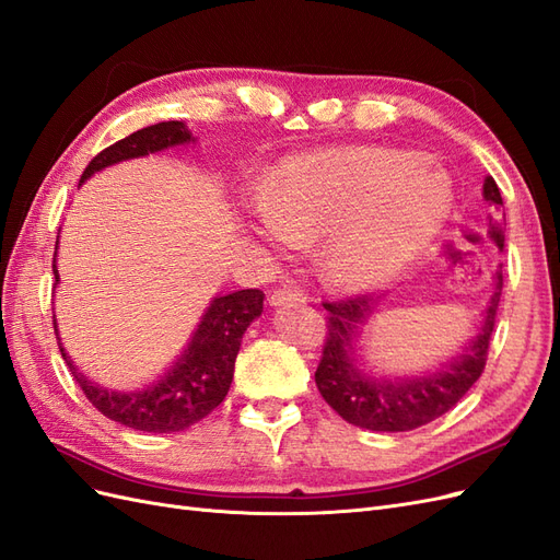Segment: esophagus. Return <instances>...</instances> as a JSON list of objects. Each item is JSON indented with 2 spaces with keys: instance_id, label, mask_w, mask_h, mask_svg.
<instances>
[{
  "instance_id": "obj_1",
  "label": "esophagus",
  "mask_w": 560,
  "mask_h": 560,
  "mask_svg": "<svg viewBox=\"0 0 560 560\" xmlns=\"http://www.w3.org/2000/svg\"><path fill=\"white\" fill-rule=\"evenodd\" d=\"M303 301H308V294L306 290H301V287H282V290H276L268 299L270 306H284V303H303Z\"/></svg>"
}]
</instances>
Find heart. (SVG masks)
<instances>
[{"instance_id":"obj_1","label":"heart","mask_w":560,"mask_h":560,"mask_svg":"<svg viewBox=\"0 0 560 560\" xmlns=\"http://www.w3.org/2000/svg\"><path fill=\"white\" fill-rule=\"evenodd\" d=\"M451 206L446 177L416 154L325 149L270 177L259 233L282 249L329 235L327 273L346 287H374L434 238Z\"/></svg>"}]
</instances>
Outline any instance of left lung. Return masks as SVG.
<instances>
[{
	"mask_svg": "<svg viewBox=\"0 0 560 560\" xmlns=\"http://www.w3.org/2000/svg\"><path fill=\"white\" fill-rule=\"evenodd\" d=\"M483 198L498 208L502 206L493 177H486L483 182ZM488 229L502 249V219H490ZM493 280L495 292L483 311L479 336H474L451 364L434 374L399 381H376L362 374L354 364L360 327L374 313L376 299L348 296L341 301H322L327 311V336L315 371L319 395L350 425L374 432H409L448 413L483 374L502 294V266L495 270Z\"/></svg>",
	"mask_w": 560,
	"mask_h": 560,
	"instance_id": "obj_1",
	"label": "left lung"
}]
</instances>
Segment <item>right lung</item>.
I'll return each instance as SVG.
<instances>
[{
	"mask_svg": "<svg viewBox=\"0 0 560 560\" xmlns=\"http://www.w3.org/2000/svg\"><path fill=\"white\" fill-rule=\"evenodd\" d=\"M191 140V132L186 130L182 121H163L156 126H147L100 151V154L89 163L86 171H83L81 182H86L93 173H100L103 167L114 165L118 161L140 159L147 154H154V151ZM54 276L58 284L56 261ZM261 290H241L226 296H217L210 303L206 315H202L189 346L179 354V360L171 366V371L151 387L135 389V393H116V389L100 387L97 383L79 374L74 362L65 354V348L58 338L56 319L54 329L62 360L70 366L74 381L83 389V395L89 397V401L100 413L132 430L163 434L191 428L194 422L212 413L217 406L224 401L233 381V366L235 358H238L243 334L249 327V322L261 315Z\"/></svg>",
	"mask_w": 560,
	"mask_h": 560,
	"instance_id": "right-lung-1",
	"label": "right lung"
}]
</instances>
